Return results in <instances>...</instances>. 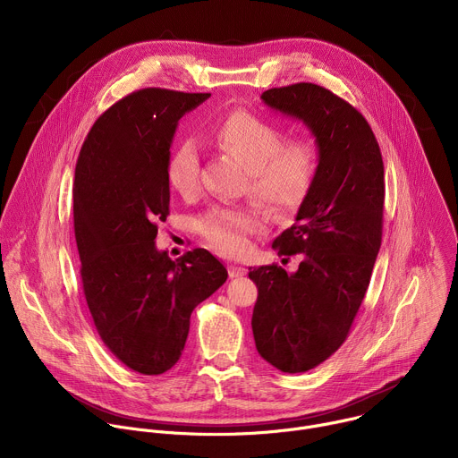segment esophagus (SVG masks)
I'll return each instance as SVG.
<instances>
[{
  "instance_id": "obj_1",
  "label": "esophagus",
  "mask_w": 458,
  "mask_h": 458,
  "mask_svg": "<svg viewBox=\"0 0 458 458\" xmlns=\"http://www.w3.org/2000/svg\"><path fill=\"white\" fill-rule=\"evenodd\" d=\"M246 268H242V267H233V265H230L228 267V276L233 279V277H244L246 276Z\"/></svg>"
}]
</instances>
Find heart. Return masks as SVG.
I'll return each instance as SVG.
<instances>
[{"mask_svg": "<svg viewBox=\"0 0 458 458\" xmlns=\"http://www.w3.org/2000/svg\"><path fill=\"white\" fill-rule=\"evenodd\" d=\"M208 141L246 170L250 198L272 214L297 210L311 188L317 152L310 140H284L283 130L248 110L221 117ZM166 179L182 198L199 191V154L190 140L179 141L166 161ZM205 239L225 255H242L248 235L260 230L263 217L255 208H212L199 221Z\"/></svg>", "mask_w": 458, "mask_h": 458, "instance_id": "b5f03b06", "label": "heart"}]
</instances>
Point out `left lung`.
Returning a JSON list of instances; mask_svg holds the SVG:
<instances>
[{"label":"left lung","mask_w":458,"mask_h":458,"mask_svg":"<svg viewBox=\"0 0 458 458\" xmlns=\"http://www.w3.org/2000/svg\"><path fill=\"white\" fill-rule=\"evenodd\" d=\"M260 99L301 119L318 165L293 226L272 244L301 255L297 272L250 268L259 295L251 330L259 355L284 373H302L346 341L366 295L382 241L384 165L364 115L313 83L263 92Z\"/></svg>","instance_id":"obj_1"}]
</instances>
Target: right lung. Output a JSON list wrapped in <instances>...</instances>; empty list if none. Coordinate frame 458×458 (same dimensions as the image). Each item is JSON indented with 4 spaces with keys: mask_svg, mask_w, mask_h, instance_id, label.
Masks as SVG:
<instances>
[{
    "mask_svg": "<svg viewBox=\"0 0 458 458\" xmlns=\"http://www.w3.org/2000/svg\"><path fill=\"white\" fill-rule=\"evenodd\" d=\"M210 94L143 89L98 117L74 175V232L85 299L105 346L161 375L181 357L193 308L228 272L205 248L172 260L156 246L170 212L166 161L179 119Z\"/></svg>",
    "mask_w": 458,
    "mask_h": 458,
    "instance_id": "1",
    "label": "right lung"
}]
</instances>
